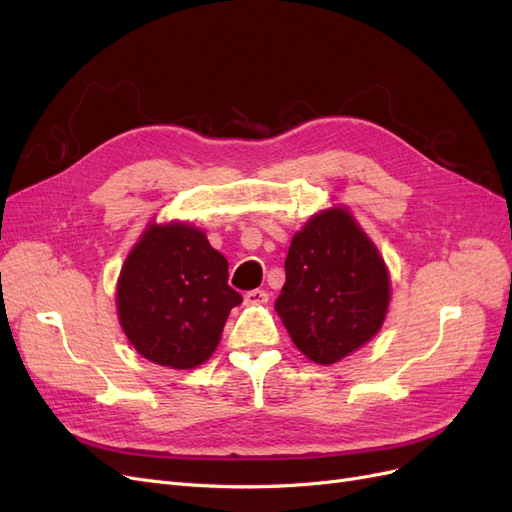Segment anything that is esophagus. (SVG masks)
Segmentation results:
<instances>
[{
  "mask_svg": "<svg viewBox=\"0 0 512 512\" xmlns=\"http://www.w3.org/2000/svg\"><path fill=\"white\" fill-rule=\"evenodd\" d=\"M267 299H269V292L267 290H250L245 294V303L247 305H262V303H267Z\"/></svg>",
  "mask_w": 512,
  "mask_h": 512,
  "instance_id": "1",
  "label": "esophagus"
}]
</instances>
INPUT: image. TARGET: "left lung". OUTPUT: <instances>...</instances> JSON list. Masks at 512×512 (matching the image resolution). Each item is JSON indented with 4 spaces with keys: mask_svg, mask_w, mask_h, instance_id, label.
Listing matches in <instances>:
<instances>
[{
    "mask_svg": "<svg viewBox=\"0 0 512 512\" xmlns=\"http://www.w3.org/2000/svg\"><path fill=\"white\" fill-rule=\"evenodd\" d=\"M275 312L309 361L333 365L382 329L391 277L346 207L314 213L294 232Z\"/></svg>",
    "mask_w": 512,
    "mask_h": 512,
    "instance_id": "obj_1",
    "label": "left lung"
}]
</instances>
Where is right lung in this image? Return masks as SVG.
<instances>
[{"label":"right lung","instance_id":"add662e5","mask_svg":"<svg viewBox=\"0 0 512 512\" xmlns=\"http://www.w3.org/2000/svg\"><path fill=\"white\" fill-rule=\"evenodd\" d=\"M117 316L134 350L170 369L203 365L243 297L228 286V260L188 222H149L123 262Z\"/></svg>","mask_w":512,"mask_h":512}]
</instances>
